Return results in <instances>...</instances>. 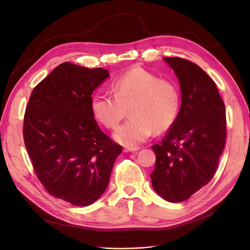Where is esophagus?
<instances>
[{
    "label": "esophagus",
    "instance_id": "obj_1",
    "mask_svg": "<svg viewBox=\"0 0 250 250\" xmlns=\"http://www.w3.org/2000/svg\"><path fill=\"white\" fill-rule=\"evenodd\" d=\"M140 148H138V147H135V148H125L124 149V151L125 152H136V151H138Z\"/></svg>",
    "mask_w": 250,
    "mask_h": 250
}]
</instances>
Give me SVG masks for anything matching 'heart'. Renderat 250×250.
Returning a JSON list of instances; mask_svg holds the SVG:
<instances>
[{
	"label": "heart",
	"mask_w": 250,
	"mask_h": 250,
	"mask_svg": "<svg viewBox=\"0 0 250 250\" xmlns=\"http://www.w3.org/2000/svg\"><path fill=\"white\" fill-rule=\"evenodd\" d=\"M113 95L95 93L91 108L97 120L114 129L129 110V120L116 129L114 138L125 146L145 142L153 133L161 134L176 121L180 108L178 87L167 79L136 67L111 84Z\"/></svg>",
	"instance_id": "b5f03b06"
}]
</instances>
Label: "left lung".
I'll use <instances>...</instances> for the list:
<instances>
[{
	"label": "left lung",
	"instance_id": "left-lung-1",
	"mask_svg": "<svg viewBox=\"0 0 250 250\" xmlns=\"http://www.w3.org/2000/svg\"><path fill=\"white\" fill-rule=\"evenodd\" d=\"M181 90L176 121L163 140L152 146L156 164L151 173L156 192L180 203L209 182L225 148L226 113L215 82L198 64L182 58H164Z\"/></svg>",
	"mask_w": 250,
	"mask_h": 250
}]
</instances>
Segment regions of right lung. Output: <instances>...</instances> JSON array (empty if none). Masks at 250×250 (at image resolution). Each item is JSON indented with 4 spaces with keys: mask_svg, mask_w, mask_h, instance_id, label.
<instances>
[{
    "mask_svg": "<svg viewBox=\"0 0 250 250\" xmlns=\"http://www.w3.org/2000/svg\"><path fill=\"white\" fill-rule=\"evenodd\" d=\"M108 76L62 62L34 87L26 106L23 139L34 172L50 195L75 206L100 198L122 154L91 108L92 93Z\"/></svg>",
    "mask_w": 250,
    "mask_h": 250,
    "instance_id": "add662e5",
    "label": "right lung"
}]
</instances>
